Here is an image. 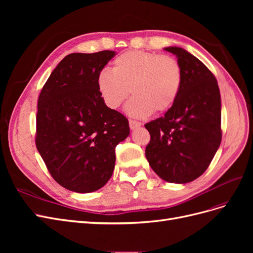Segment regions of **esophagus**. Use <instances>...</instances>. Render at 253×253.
<instances>
[{
  "label": "esophagus",
  "mask_w": 253,
  "mask_h": 253,
  "mask_svg": "<svg viewBox=\"0 0 253 253\" xmlns=\"http://www.w3.org/2000/svg\"><path fill=\"white\" fill-rule=\"evenodd\" d=\"M128 125H129V128H131V129H135V128L139 127L141 126L140 122L136 121V120H129L128 121Z\"/></svg>",
  "instance_id": "34e87169"
}]
</instances>
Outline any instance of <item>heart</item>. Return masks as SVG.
I'll return each instance as SVG.
<instances>
[{"instance_id":"1","label":"heart","mask_w":253,"mask_h":253,"mask_svg":"<svg viewBox=\"0 0 253 253\" xmlns=\"http://www.w3.org/2000/svg\"><path fill=\"white\" fill-rule=\"evenodd\" d=\"M97 88L104 104L117 110L132 91L126 106L132 117H148L167 112L176 101L182 83V70L172 56L127 50L113 61L112 72L97 75Z\"/></svg>"}]
</instances>
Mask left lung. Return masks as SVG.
I'll list each match as a JSON object with an SVG mask.
<instances>
[{"label": "left lung", "instance_id": "8db88e82", "mask_svg": "<svg viewBox=\"0 0 253 253\" xmlns=\"http://www.w3.org/2000/svg\"><path fill=\"white\" fill-rule=\"evenodd\" d=\"M177 58L182 83L164 117L144 125L151 135L145 157L160 178L187 183L207 170L221 141L217 81L201 60L177 46L164 48Z\"/></svg>", "mask_w": 253, "mask_h": 253}]
</instances>
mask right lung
<instances>
[{"label": "right lung", "instance_id": "add662e5", "mask_svg": "<svg viewBox=\"0 0 253 253\" xmlns=\"http://www.w3.org/2000/svg\"><path fill=\"white\" fill-rule=\"evenodd\" d=\"M115 55L70 53L38 100L37 149L52 178L73 192H94L110 180L115 148L129 135L127 119L109 109L97 88V75Z\"/></svg>", "mask_w": 253, "mask_h": 253}]
</instances>
